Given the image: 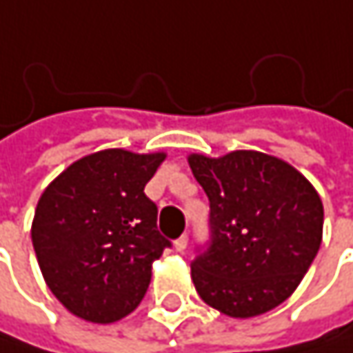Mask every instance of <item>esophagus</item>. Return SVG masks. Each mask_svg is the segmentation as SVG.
Returning a JSON list of instances; mask_svg holds the SVG:
<instances>
[{
    "label": "esophagus",
    "instance_id": "esophagus-1",
    "mask_svg": "<svg viewBox=\"0 0 353 353\" xmlns=\"http://www.w3.org/2000/svg\"><path fill=\"white\" fill-rule=\"evenodd\" d=\"M174 247H176V251H183L185 247H188V235H181L179 239H176V243H174Z\"/></svg>",
    "mask_w": 353,
    "mask_h": 353
}]
</instances>
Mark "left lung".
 Wrapping results in <instances>:
<instances>
[{"label": "left lung", "instance_id": "8db88e82", "mask_svg": "<svg viewBox=\"0 0 353 353\" xmlns=\"http://www.w3.org/2000/svg\"><path fill=\"white\" fill-rule=\"evenodd\" d=\"M196 181L210 200V241L192 261L200 299L235 319L282 305L311 268L323 239V202L290 163L233 151L192 153Z\"/></svg>", "mask_w": 353, "mask_h": 353}]
</instances>
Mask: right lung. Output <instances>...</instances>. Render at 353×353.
<instances>
[{"label":"right lung","mask_w":353,"mask_h":353,"mask_svg":"<svg viewBox=\"0 0 353 353\" xmlns=\"http://www.w3.org/2000/svg\"><path fill=\"white\" fill-rule=\"evenodd\" d=\"M163 159L165 153L98 151L42 192L32 221L36 259L50 292L75 317L114 323L141 305L153 261L172 245L145 194Z\"/></svg>","instance_id":"right-lung-1"}]
</instances>
